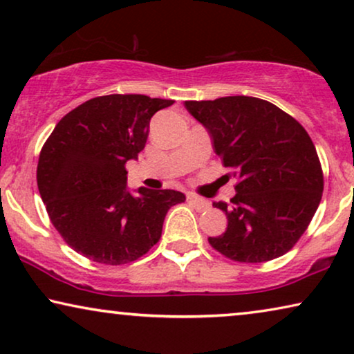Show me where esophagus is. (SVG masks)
<instances>
[{
    "label": "esophagus",
    "instance_id": "obj_1",
    "mask_svg": "<svg viewBox=\"0 0 354 354\" xmlns=\"http://www.w3.org/2000/svg\"><path fill=\"white\" fill-rule=\"evenodd\" d=\"M187 200L190 205L195 206L198 211H206V209H209V206H211L209 201L205 200V198L195 195V193H187Z\"/></svg>",
    "mask_w": 354,
    "mask_h": 354
}]
</instances>
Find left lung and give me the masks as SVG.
Segmentation results:
<instances>
[{
	"mask_svg": "<svg viewBox=\"0 0 354 354\" xmlns=\"http://www.w3.org/2000/svg\"><path fill=\"white\" fill-rule=\"evenodd\" d=\"M209 132L236 180L230 206L214 203L227 229L207 241L236 263H264L290 251L308 229L324 190L317 151L297 119L254 96L185 101Z\"/></svg>",
	"mask_w": 354,
	"mask_h": 354,
	"instance_id": "obj_1",
	"label": "left lung"
}]
</instances>
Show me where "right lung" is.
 I'll use <instances>...</instances> for the list:
<instances>
[{"mask_svg":"<svg viewBox=\"0 0 354 354\" xmlns=\"http://www.w3.org/2000/svg\"><path fill=\"white\" fill-rule=\"evenodd\" d=\"M172 104L147 95L96 96L56 124L37 183L51 224L77 253L108 266L137 261L161 239L167 211L185 201L176 190H127L125 162L145 148L154 113Z\"/></svg>","mask_w":354,"mask_h":354,"instance_id":"add662e5","label":"right lung"}]
</instances>
